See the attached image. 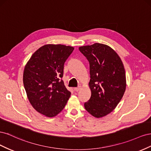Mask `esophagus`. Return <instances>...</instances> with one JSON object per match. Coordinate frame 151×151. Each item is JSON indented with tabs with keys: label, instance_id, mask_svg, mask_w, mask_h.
Masks as SVG:
<instances>
[{
	"label": "esophagus",
	"instance_id": "esophagus-1",
	"mask_svg": "<svg viewBox=\"0 0 151 151\" xmlns=\"http://www.w3.org/2000/svg\"><path fill=\"white\" fill-rule=\"evenodd\" d=\"M80 89H81V86H79V87H77V88H74V90L76 91V92H77V91H79Z\"/></svg>",
	"mask_w": 151,
	"mask_h": 151
}]
</instances>
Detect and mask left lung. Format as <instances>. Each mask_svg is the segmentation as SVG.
I'll return each mask as SVG.
<instances>
[{"label": "left lung", "mask_w": 151, "mask_h": 151, "mask_svg": "<svg viewBox=\"0 0 151 151\" xmlns=\"http://www.w3.org/2000/svg\"><path fill=\"white\" fill-rule=\"evenodd\" d=\"M79 50L89 63L91 96L84 103L85 109L94 117L104 116L116 108L124 94V66L118 54L106 45L96 43Z\"/></svg>", "instance_id": "8db88e82"}]
</instances>
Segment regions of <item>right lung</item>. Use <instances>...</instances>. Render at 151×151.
<instances>
[{
	"label": "right lung",
	"instance_id": "1",
	"mask_svg": "<svg viewBox=\"0 0 151 151\" xmlns=\"http://www.w3.org/2000/svg\"><path fill=\"white\" fill-rule=\"evenodd\" d=\"M74 48L46 45L33 54L25 66L23 84L30 103L48 117L60 113L70 96L62 78L63 65Z\"/></svg>",
	"mask_w": 151,
	"mask_h": 151
}]
</instances>
